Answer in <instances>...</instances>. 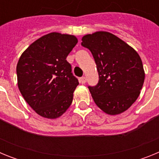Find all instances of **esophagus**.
<instances>
[{
    "label": "esophagus",
    "mask_w": 159,
    "mask_h": 159,
    "mask_svg": "<svg viewBox=\"0 0 159 159\" xmlns=\"http://www.w3.org/2000/svg\"><path fill=\"white\" fill-rule=\"evenodd\" d=\"M80 82L81 84H85V83L87 82L86 77H85V76H83V77H81V78L80 79Z\"/></svg>",
    "instance_id": "34e87169"
}]
</instances>
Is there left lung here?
Here are the masks:
<instances>
[{
    "label": "left lung",
    "instance_id": "8db88e82",
    "mask_svg": "<svg viewBox=\"0 0 159 159\" xmlns=\"http://www.w3.org/2000/svg\"><path fill=\"white\" fill-rule=\"evenodd\" d=\"M81 45L91 51L99 74L98 84L88 86L95 104L112 116L127 111L139 95L145 79L137 52L107 32L84 36Z\"/></svg>",
    "mask_w": 159,
    "mask_h": 159
}]
</instances>
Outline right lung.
<instances>
[{
	"label": "right lung",
	"mask_w": 159,
	"mask_h": 159,
	"mask_svg": "<svg viewBox=\"0 0 159 159\" xmlns=\"http://www.w3.org/2000/svg\"><path fill=\"white\" fill-rule=\"evenodd\" d=\"M77 42L74 36L52 32L33 42L20 57L18 88L42 117L57 119L71 106L79 81L66 58Z\"/></svg>",
	"instance_id": "right-lung-1"
}]
</instances>
